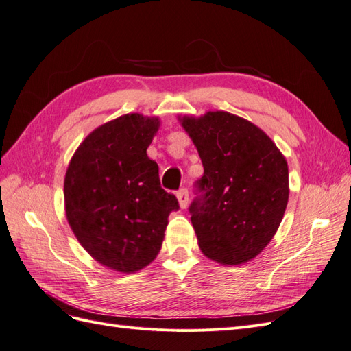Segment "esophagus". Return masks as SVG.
Segmentation results:
<instances>
[{
  "instance_id": "1",
  "label": "esophagus",
  "mask_w": 351,
  "mask_h": 351,
  "mask_svg": "<svg viewBox=\"0 0 351 351\" xmlns=\"http://www.w3.org/2000/svg\"><path fill=\"white\" fill-rule=\"evenodd\" d=\"M177 199H178V204H180V208L182 209H186L187 205H189V190L187 189H180L177 192Z\"/></svg>"
}]
</instances>
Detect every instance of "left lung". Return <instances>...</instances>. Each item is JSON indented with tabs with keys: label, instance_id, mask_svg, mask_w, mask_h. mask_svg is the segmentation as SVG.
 I'll list each match as a JSON object with an SVG mask.
<instances>
[{
	"label": "left lung",
	"instance_id": "8db88e82",
	"mask_svg": "<svg viewBox=\"0 0 351 351\" xmlns=\"http://www.w3.org/2000/svg\"><path fill=\"white\" fill-rule=\"evenodd\" d=\"M204 164L189 208L202 253L222 265L259 254L277 232L289 202V167L259 127L234 114L183 117Z\"/></svg>",
	"mask_w": 351,
	"mask_h": 351
}]
</instances>
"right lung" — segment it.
Masks as SVG:
<instances>
[{
    "mask_svg": "<svg viewBox=\"0 0 351 351\" xmlns=\"http://www.w3.org/2000/svg\"><path fill=\"white\" fill-rule=\"evenodd\" d=\"M159 120L125 114L95 129L74 152L64 180L69 224L90 256L119 272H136L161 250L178 200L159 182L146 149Z\"/></svg>",
    "mask_w": 351,
    "mask_h": 351,
    "instance_id": "obj_1",
    "label": "right lung"
}]
</instances>
